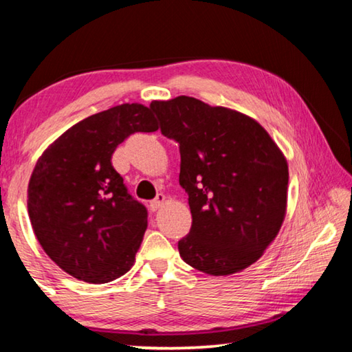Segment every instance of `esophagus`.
<instances>
[{"instance_id":"obj_1","label":"esophagus","mask_w":352,"mask_h":352,"mask_svg":"<svg viewBox=\"0 0 352 352\" xmlns=\"http://www.w3.org/2000/svg\"><path fill=\"white\" fill-rule=\"evenodd\" d=\"M164 200H166V197L163 194H158L157 197H155L151 204H148V208H151V211H157V210H160V208H162V205L164 204Z\"/></svg>"}]
</instances>
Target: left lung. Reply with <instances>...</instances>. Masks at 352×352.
Returning <instances> with one entry per match:
<instances>
[{
	"instance_id": "obj_1",
	"label": "left lung",
	"mask_w": 352,
	"mask_h": 352,
	"mask_svg": "<svg viewBox=\"0 0 352 352\" xmlns=\"http://www.w3.org/2000/svg\"><path fill=\"white\" fill-rule=\"evenodd\" d=\"M160 130L180 144V184L192 225L183 261L208 275L241 272L275 239L287 206L289 168L265 129L247 115L189 96L153 100Z\"/></svg>"
}]
</instances>
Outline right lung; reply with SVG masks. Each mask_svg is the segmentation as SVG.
<instances>
[{
  "label": "right lung",
  "mask_w": 352,
  "mask_h": 352,
  "mask_svg": "<svg viewBox=\"0 0 352 352\" xmlns=\"http://www.w3.org/2000/svg\"><path fill=\"white\" fill-rule=\"evenodd\" d=\"M155 130L152 109L116 105L74 124L38 158L29 219L41 248L68 275L104 284L133 265L147 210L129 194L111 155L130 135Z\"/></svg>",
  "instance_id": "add662e5"
}]
</instances>
